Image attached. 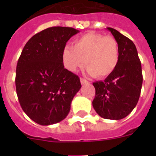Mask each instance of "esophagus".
<instances>
[{
    "mask_svg": "<svg viewBox=\"0 0 156 156\" xmlns=\"http://www.w3.org/2000/svg\"><path fill=\"white\" fill-rule=\"evenodd\" d=\"M80 83L82 84H84V83H87L88 81L87 80L83 79V78H80Z\"/></svg>",
    "mask_w": 156,
    "mask_h": 156,
    "instance_id": "34e87169",
    "label": "esophagus"
}]
</instances>
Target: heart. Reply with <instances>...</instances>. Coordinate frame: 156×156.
I'll return each mask as SVG.
<instances>
[{
  "instance_id": "obj_1",
  "label": "heart",
  "mask_w": 156,
  "mask_h": 156,
  "mask_svg": "<svg viewBox=\"0 0 156 156\" xmlns=\"http://www.w3.org/2000/svg\"><path fill=\"white\" fill-rule=\"evenodd\" d=\"M62 60L69 71L75 73L86 65L88 73L101 79L116 68L119 60V44L113 37L90 32L78 38L73 48H65Z\"/></svg>"
}]
</instances>
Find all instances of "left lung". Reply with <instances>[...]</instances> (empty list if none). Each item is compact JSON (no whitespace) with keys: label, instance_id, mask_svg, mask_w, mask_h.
<instances>
[{"label":"left lung","instance_id":"left-lung-1","mask_svg":"<svg viewBox=\"0 0 156 156\" xmlns=\"http://www.w3.org/2000/svg\"><path fill=\"white\" fill-rule=\"evenodd\" d=\"M107 29L118 42L119 60L113 73L104 81L93 83L95 97L92 104L101 117L119 120L137 105L142 86V70L133 41L115 29Z\"/></svg>","mask_w":156,"mask_h":156}]
</instances>
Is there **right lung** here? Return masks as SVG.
Returning <instances> with one entry per match:
<instances>
[{"label": "right lung", "mask_w": 156, "mask_h": 156, "mask_svg": "<svg viewBox=\"0 0 156 156\" xmlns=\"http://www.w3.org/2000/svg\"><path fill=\"white\" fill-rule=\"evenodd\" d=\"M79 31L54 27L37 33L26 44L16 66V87L22 108L43 126L67 116L81 87L79 76L64 68L66 43Z\"/></svg>", "instance_id": "add662e5"}]
</instances>
